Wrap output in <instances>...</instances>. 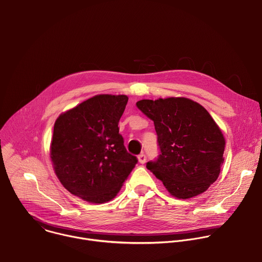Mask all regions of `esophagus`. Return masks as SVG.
<instances>
[{
	"label": "esophagus",
	"mask_w": 262,
	"mask_h": 262,
	"mask_svg": "<svg viewBox=\"0 0 262 262\" xmlns=\"http://www.w3.org/2000/svg\"><path fill=\"white\" fill-rule=\"evenodd\" d=\"M138 161H139V163L140 164H145V162H146V156L144 155V154H141V155H139L138 156Z\"/></svg>",
	"instance_id": "1"
}]
</instances>
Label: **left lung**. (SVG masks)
<instances>
[{
    "mask_svg": "<svg viewBox=\"0 0 262 262\" xmlns=\"http://www.w3.org/2000/svg\"><path fill=\"white\" fill-rule=\"evenodd\" d=\"M138 108L155 123L161 155L146 167L177 199L205 192L221 172L225 138L208 112L185 97L142 99Z\"/></svg>",
    "mask_w": 262,
    "mask_h": 262,
    "instance_id": "obj_1",
    "label": "left lung"
}]
</instances>
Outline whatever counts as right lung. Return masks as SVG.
Segmentation results:
<instances>
[{
	"instance_id": "right-lung-1",
	"label": "right lung",
	"mask_w": 262,
	"mask_h": 262,
	"mask_svg": "<svg viewBox=\"0 0 262 262\" xmlns=\"http://www.w3.org/2000/svg\"><path fill=\"white\" fill-rule=\"evenodd\" d=\"M128 97L98 94L60 114L50 155L64 188L90 203L111 201L138 160L129 155L118 123Z\"/></svg>"
}]
</instances>
